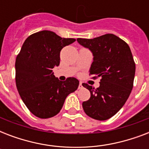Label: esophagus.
<instances>
[{"label":"esophagus","mask_w":149,"mask_h":149,"mask_svg":"<svg viewBox=\"0 0 149 149\" xmlns=\"http://www.w3.org/2000/svg\"><path fill=\"white\" fill-rule=\"evenodd\" d=\"M83 87H84V86H83V84H82V83H79V87H78V88H79V89H82V88H83Z\"/></svg>","instance_id":"obj_1"}]
</instances>
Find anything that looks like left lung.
Listing matches in <instances>:
<instances>
[{
    "instance_id": "8db88e82",
    "label": "left lung",
    "mask_w": 149,
    "mask_h": 149,
    "mask_svg": "<svg viewBox=\"0 0 149 149\" xmlns=\"http://www.w3.org/2000/svg\"><path fill=\"white\" fill-rule=\"evenodd\" d=\"M77 42L91 50L93 62L90 75L100 77V86L83 84L91 92V98L83 102L84 112L99 120H107L120 111L133 88L135 63L127 43L113 34L93 39L77 38Z\"/></svg>"
}]
</instances>
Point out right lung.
I'll return each instance as SVG.
<instances>
[{
    "label": "right lung",
    "mask_w": 149,
    "mask_h": 149,
    "mask_svg": "<svg viewBox=\"0 0 149 149\" xmlns=\"http://www.w3.org/2000/svg\"><path fill=\"white\" fill-rule=\"evenodd\" d=\"M74 38H61L51 31H41L24 41L15 62V82L24 104L39 118L54 117L61 111L65 98L77 91L79 80L69 77L60 81L52 69L60 63L63 47Z\"/></svg>",
    "instance_id": "right-lung-1"
}]
</instances>
